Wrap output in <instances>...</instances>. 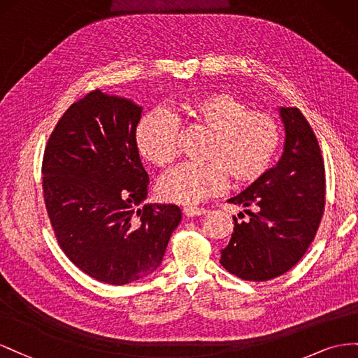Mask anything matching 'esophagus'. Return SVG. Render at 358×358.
<instances>
[{
    "label": "esophagus",
    "mask_w": 358,
    "mask_h": 358,
    "mask_svg": "<svg viewBox=\"0 0 358 358\" xmlns=\"http://www.w3.org/2000/svg\"><path fill=\"white\" fill-rule=\"evenodd\" d=\"M206 213H207L206 208H198V207H186L182 210V214H185L186 217H196V216H202V214Z\"/></svg>",
    "instance_id": "obj_1"
}]
</instances>
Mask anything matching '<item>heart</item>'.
Wrapping results in <instances>:
<instances>
[{
  "label": "heart",
  "mask_w": 358,
  "mask_h": 358,
  "mask_svg": "<svg viewBox=\"0 0 358 358\" xmlns=\"http://www.w3.org/2000/svg\"><path fill=\"white\" fill-rule=\"evenodd\" d=\"M192 124L211 134L206 165L185 163L159 181V195L181 206H198L234 185H250L270 169L280 147V127L267 112L253 110L246 99L214 91L181 103ZM139 155L156 166H166L178 155L180 124L168 110L150 112L135 134Z\"/></svg>",
  "instance_id": "heart-1"
}]
</instances>
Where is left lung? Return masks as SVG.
I'll use <instances>...</instances> for the list:
<instances>
[{
  "label": "left lung",
  "mask_w": 358,
  "mask_h": 358,
  "mask_svg": "<svg viewBox=\"0 0 358 358\" xmlns=\"http://www.w3.org/2000/svg\"><path fill=\"white\" fill-rule=\"evenodd\" d=\"M283 155L240 195L249 220L234 216V232L220 264L237 278L265 282L289 271L308 252L324 214L325 169L313 130L297 108H280ZM238 217H244L240 213Z\"/></svg>",
  "instance_id": "left-lung-1"
}]
</instances>
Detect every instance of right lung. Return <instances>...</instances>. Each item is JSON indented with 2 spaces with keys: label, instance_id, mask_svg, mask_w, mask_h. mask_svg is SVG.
Wrapping results in <instances>:
<instances>
[{
  "label": "right lung",
  "instance_id": "add662e5",
  "mask_svg": "<svg viewBox=\"0 0 358 358\" xmlns=\"http://www.w3.org/2000/svg\"><path fill=\"white\" fill-rule=\"evenodd\" d=\"M142 108L100 90L59 118L43 155V198L66 257L91 278L126 285L159 268L177 206L147 203L135 134Z\"/></svg>",
  "mask_w": 358,
  "mask_h": 358
}]
</instances>
